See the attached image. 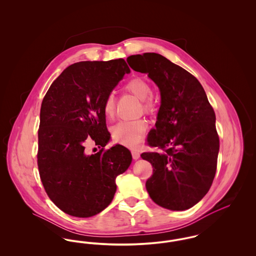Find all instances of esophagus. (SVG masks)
<instances>
[{
  "instance_id": "esophagus-1",
  "label": "esophagus",
  "mask_w": 256,
  "mask_h": 256,
  "mask_svg": "<svg viewBox=\"0 0 256 256\" xmlns=\"http://www.w3.org/2000/svg\"><path fill=\"white\" fill-rule=\"evenodd\" d=\"M132 158L134 159H138L140 158V152H139L138 150H132Z\"/></svg>"
}]
</instances>
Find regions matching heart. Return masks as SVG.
Returning a JSON list of instances; mask_svg holds the SVG:
<instances>
[{"instance_id":"1","label":"heart","mask_w":256,"mask_h":256,"mask_svg":"<svg viewBox=\"0 0 256 256\" xmlns=\"http://www.w3.org/2000/svg\"><path fill=\"white\" fill-rule=\"evenodd\" d=\"M124 90L134 94L141 100L142 108L145 113L152 114L156 110V104L152 98V88L150 84L144 78H134L128 82ZM116 110V102L113 94L108 95L102 104V111L108 118H113ZM146 124L142 120L122 121L112 128L113 138L126 146L137 148L143 140V135L146 130Z\"/></svg>"}]
</instances>
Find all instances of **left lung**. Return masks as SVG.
Wrapping results in <instances>:
<instances>
[{
    "label": "left lung",
    "instance_id": "1",
    "mask_svg": "<svg viewBox=\"0 0 256 256\" xmlns=\"http://www.w3.org/2000/svg\"><path fill=\"white\" fill-rule=\"evenodd\" d=\"M136 72L158 86L161 104L148 144L160 152H143L152 165L146 180L150 198L160 206L182 211L209 191L217 170L219 135L206 91L192 74L156 52L128 58Z\"/></svg>",
    "mask_w": 256,
    "mask_h": 256
}]
</instances>
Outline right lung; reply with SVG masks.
I'll return each instance as SVG.
<instances>
[{"instance_id":"add662e5","label":"right lung","mask_w":256,"mask_h":256,"mask_svg":"<svg viewBox=\"0 0 256 256\" xmlns=\"http://www.w3.org/2000/svg\"><path fill=\"white\" fill-rule=\"evenodd\" d=\"M130 72L122 58L82 61L67 67L42 100L37 165L50 200L66 214L87 218L108 206L115 180L130 167L132 156L122 145L110 150L104 98ZM92 140L102 148L85 154Z\"/></svg>"}]
</instances>
